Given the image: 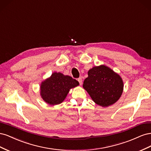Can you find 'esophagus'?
<instances>
[{"mask_svg": "<svg viewBox=\"0 0 151 151\" xmlns=\"http://www.w3.org/2000/svg\"><path fill=\"white\" fill-rule=\"evenodd\" d=\"M77 81H79V84H80V85H82V84H83V79H82L81 77H79V78L78 79V80H77Z\"/></svg>", "mask_w": 151, "mask_h": 151, "instance_id": "obj_1", "label": "esophagus"}]
</instances>
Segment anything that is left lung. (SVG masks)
I'll return each mask as SVG.
<instances>
[{"instance_id":"1","label":"left lung","mask_w":151,"mask_h":151,"mask_svg":"<svg viewBox=\"0 0 151 151\" xmlns=\"http://www.w3.org/2000/svg\"><path fill=\"white\" fill-rule=\"evenodd\" d=\"M83 88L93 101L102 107H108L120 99L123 91L120 76L104 65L95 66L89 70Z\"/></svg>"}]
</instances>
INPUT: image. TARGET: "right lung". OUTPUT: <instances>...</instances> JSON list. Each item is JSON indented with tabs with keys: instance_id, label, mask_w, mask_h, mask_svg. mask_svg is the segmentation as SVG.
<instances>
[{
	"instance_id": "1",
	"label": "right lung",
	"mask_w": 151,
	"mask_h": 151,
	"mask_svg": "<svg viewBox=\"0 0 151 151\" xmlns=\"http://www.w3.org/2000/svg\"><path fill=\"white\" fill-rule=\"evenodd\" d=\"M79 85V82L70 76L55 72L41 83V97L50 105L60 104L66 98L70 89Z\"/></svg>"
}]
</instances>
